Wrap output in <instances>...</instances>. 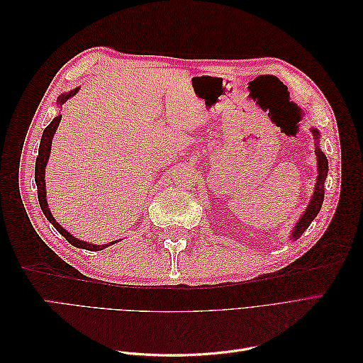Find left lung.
<instances>
[{
  "instance_id": "obj_1",
  "label": "left lung",
  "mask_w": 363,
  "mask_h": 363,
  "mask_svg": "<svg viewBox=\"0 0 363 363\" xmlns=\"http://www.w3.org/2000/svg\"><path fill=\"white\" fill-rule=\"evenodd\" d=\"M312 135L316 139V160H318V177H316V184H315V191L311 199L309 206L306 207V211L303 213V216L298 219V223L295 224L292 233H291V239L296 240L304 232L306 228L311 225V223L316 218V215L320 213V208L323 206L324 201V182L327 179V172H328V160L325 157L324 152L321 151V148L318 147V140H320V131L316 128H312Z\"/></svg>"
}]
</instances>
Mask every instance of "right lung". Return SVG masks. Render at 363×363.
Instances as JSON below:
<instances>
[{"label": "right lung", "mask_w": 363, "mask_h": 363, "mask_svg": "<svg viewBox=\"0 0 363 363\" xmlns=\"http://www.w3.org/2000/svg\"><path fill=\"white\" fill-rule=\"evenodd\" d=\"M80 87H75V89H72L71 92L68 94H62L59 96V106H62L63 103H67V100H69L71 96H74L77 92H79ZM60 119H62V115H57L56 118H54L50 125L43 130L42 133V138H40V145H39V155L36 157V167H35V182H36V186H38V200H39V204H40V208L43 215H45V218L48 219V221L54 225V228L57 230V232L68 240V242L77 248H83V250H89V251H101L107 247H111L116 242H119L121 239L118 240H112V242L108 244H103V245H95V244H89L86 242V240H80L77 239L75 236H72L71 233H68L67 230H65L56 219H54V216L51 215L50 208H48V203H47V188H45V168H47V163H48V159H50V152H51V144H52V138H54V133H56V130L60 124Z\"/></svg>", "instance_id": "right-lung-1"}]
</instances>
